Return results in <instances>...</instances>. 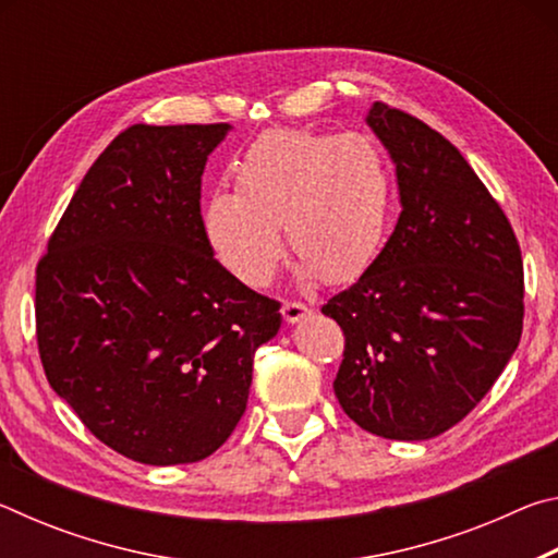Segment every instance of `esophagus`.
Listing matches in <instances>:
<instances>
[{"label": "esophagus", "instance_id": "esophagus-1", "mask_svg": "<svg viewBox=\"0 0 558 558\" xmlns=\"http://www.w3.org/2000/svg\"><path fill=\"white\" fill-rule=\"evenodd\" d=\"M307 315H310V307L302 305V302H298V300L282 302V319H286L288 325L300 323V319L307 317Z\"/></svg>", "mask_w": 558, "mask_h": 558}]
</instances>
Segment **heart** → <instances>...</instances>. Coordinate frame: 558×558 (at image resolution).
<instances>
[{
  "mask_svg": "<svg viewBox=\"0 0 558 558\" xmlns=\"http://www.w3.org/2000/svg\"><path fill=\"white\" fill-rule=\"evenodd\" d=\"M391 209V174L366 135L268 130L235 162V192L204 204L216 260L251 288H266L282 258L280 231L307 276L344 282L369 268Z\"/></svg>",
  "mask_w": 558,
  "mask_h": 558,
  "instance_id": "heart-1",
  "label": "heart"
}]
</instances>
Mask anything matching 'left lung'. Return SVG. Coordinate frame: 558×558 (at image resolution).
Masks as SVG:
<instances>
[{"label":"left lung","mask_w":558,"mask_h":558,"mask_svg":"<svg viewBox=\"0 0 558 558\" xmlns=\"http://www.w3.org/2000/svg\"><path fill=\"white\" fill-rule=\"evenodd\" d=\"M366 122L391 153L401 216L362 278L323 305L344 332L335 396L374 436L428 440L465 418L514 354L522 251L440 132L386 102Z\"/></svg>","instance_id":"obj_1"}]
</instances>
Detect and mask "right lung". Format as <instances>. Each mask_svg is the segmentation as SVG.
I'll use <instances>...</instances> for the list:
<instances>
[{"mask_svg":"<svg viewBox=\"0 0 558 558\" xmlns=\"http://www.w3.org/2000/svg\"><path fill=\"white\" fill-rule=\"evenodd\" d=\"M229 132L132 125L93 162L36 266V344L93 436L145 465L219 450L248 401L280 302L206 243L202 174Z\"/></svg>","mask_w":558,"mask_h":558,"instance_id":"add662e5","label":"right lung"}]
</instances>
